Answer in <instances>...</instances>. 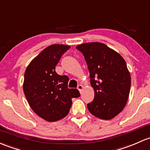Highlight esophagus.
Returning <instances> with one entry per match:
<instances>
[{"instance_id": "1", "label": "esophagus", "mask_w": 150, "mask_h": 150, "mask_svg": "<svg viewBox=\"0 0 150 150\" xmlns=\"http://www.w3.org/2000/svg\"><path fill=\"white\" fill-rule=\"evenodd\" d=\"M83 86H82V85H78V89L79 90L80 92H81V91L83 90Z\"/></svg>"}]
</instances>
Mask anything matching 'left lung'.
Wrapping results in <instances>:
<instances>
[{"label":"left lung","mask_w":150,"mask_h":150,"mask_svg":"<svg viewBox=\"0 0 150 150\" xmlns=\"http://www.w3.org/2000/svg\"><path fill=\"white\" fill-rule=\"evenodd\" d=\"M83 54L95 91L87 104L93 116L109 120L124 109L128 100L131 76L125 60L119 53L103 43L91 42L76 47Z\"/></svg>","instance_id":"8db88e82"}]
</instances>
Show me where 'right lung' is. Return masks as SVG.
I'll use <instances>...</instances> for the list:
<instances>
[{
	"label": "right lung",
	"instance_id": "add662e5",
	"mask_svg": "<svg viewBox=\"0 0 150 150\" xmlns=\"http://www.w3.org/2000/svg\"><path fill=\"white\" fill-rule=\"evenodd\" d=\"M70 48L52 45L38 54L26 67L23 92L33 111L48 121H56L68 114L72 98L80 96L76 88H68L69 78L59 75L55 67L61 57Z\"/></svg>",
	"mask_w": 150,
	"mask_h": 150
}]
</instances>
